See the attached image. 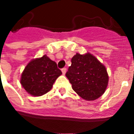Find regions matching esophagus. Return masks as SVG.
<instances>
[{
	"label": "esophagus",
	"instance_id": "1",
	"mask_svg": "<svg viewBox=\"0 0 134 134\" xmlns=\"http://www.w3.org/2000/svg\"><path fill=\"white\" fill-rule=\"evenodd\" d=\"M62 74H63V75H65V73L67 72V69H66V68H62Z\"/></svg>",
	"mask_w": 134,
	"mask_h": 134
}]
</instances>
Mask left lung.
<instances>
[{
	"label": "left lung",
	"mask_w": 134,
	"mask_h": 134,
	"mask_svg": "<svg viewBox=\"0 0 134 134\" xmlns=\"http://www.w3.org/2000/svg\"><path fill=\"white\" fill-rule=\"evenodd\" d=\"M66 73L72 87L85 100H95L106 90L108 75L103 64L95 56L87 52L76 53Z\"/></svg>",
	"instance_id": "left-lung-1"
}]
</instances>
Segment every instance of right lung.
I'll return each mask as SVG.
<instances>
[{
    "label": "right lung",
    "mask_w": 134,
    "mask_h": 134,
    "mask_svg": "<svg viewBox=\"0 0 134 134\" xmlns=\"http://www.w3.org/2000/svg\"><path fill=\"white\" fill-rule=\"evenodd\" d=\"M55 62L47 55L29 62L21 77V84L29 94L41 96L48 93L58 77L61 75Z\"/></svg>",
    "instance_id": "add662e5"
}]
</instances>
